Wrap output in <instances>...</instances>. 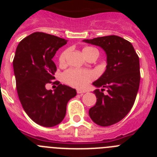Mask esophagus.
Returning <instances> with one entry per match:
<instances>
[{"mask_svg":"<svg viewBox=\"0 0 157 157\" xmlns=\"http://www.w3.org/2000/svg\"><path fill=\"white\" fill-rule=\"evenodd\" d=\"M86 91L84 90H77V94H85Z\"/></svg>","mask_w":157,"mask_h":157,"instance_id":"1","label":"esophagus"}]
</instances>
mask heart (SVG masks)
Wrapping results in <instances>:
<instances>
[{"instance_id": "heart-1", "label": "heart", "mask_w": 157, "mask_h": 157, "mask_svg": "<svg viewBox=\"0 0 157 157\" xmlns=\"http://www.w3.org/2000/svg\"><path fill=\"white\" fill-rule=\"evenodd\" d=\"M97 51L92 47H86L82 49L83 55L86 58L91 52ZM68 50H65L60 54L59 57V63L60 66H64L67 63V57L68 55ZM95 75L91 71L83 69L70 68L63 74V79L65 83L75 88H83L86 86L89 83L94 79Z\"/></svg>"}]
</instances>
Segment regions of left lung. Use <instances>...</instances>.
<instances>
[{"label": "left lung", "mask_w": 157, "mask_h": 157, "mask_svg": "<svg viewBox=\"0 0 157 157\" xmlns=\"http://www.w3.org/2000/svg\"><path fill=\"white\" fill-rule=\"evenodd\" d=\"M83 41L101 47L107 54L106 71L93 83L103 89L94 90L97 102L89 110V115L96 124L109 127L123 120L134 105L141 78L139 57L132 44L119 36ZM105 88L107 94H103Z\"/></svg>", "instance_id": "obj_1"}]
</instances>
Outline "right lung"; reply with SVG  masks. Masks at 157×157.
I'll return each instance as SVG.
<instances>
[{
	"label": "right lung",
	"instance_id": "1",
	"mask_svg": "<svg viewBox=\"0 0 157 157\" xmlns=\"http://www.w3.org/2000/svg\"><path fill=\"white\" fill-rule=\"evenodd\" d=\"M67 41L35 32L19 43L14 56V74L20 103L29 117L43 127H52L61 123L67 104L76 96L75 89L59 82L54 92L45 88L55 78L56 67L52 58Z\"/></svg>",
	"mask_w": 157,
	"mask_h": 157
}]
</instances>
